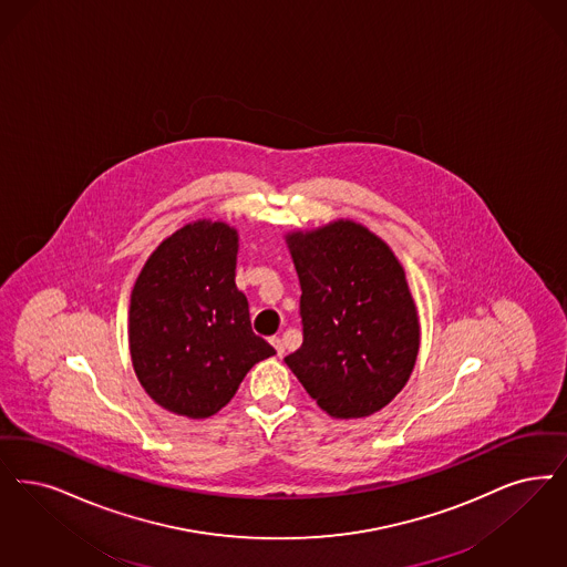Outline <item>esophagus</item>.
Segmentation results:
<instances>
[{"instance_id": "esophagus-1", "label": "esophagus", "mask_w": 567, "mask_h": 567, "mask_svg": "<svg viewBox=\"0 0 567 567\" xmlns=\"http://www.w3.org/2000/svg\"><path fill=\"white\" fill-rule=\"evenodd\" d=\"M270 343H272L274 350H276V354H278V357H282V354H285V343H282L280 338H272Z\"/></svg>"}]
</instances>
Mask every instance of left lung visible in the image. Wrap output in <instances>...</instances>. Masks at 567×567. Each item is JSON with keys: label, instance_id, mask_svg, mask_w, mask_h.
Listing matches in <instances>:
<instances>
[{"label": "left lung", "instance_id": "1", "mask_svg": "<svg viewBox=\"0 0 567 567\" xmlns=\"http://www.w3.org/2000/svg\"><path fill=\"white\" fill-rule=\"evenodd\" d=\"M301 285L303 343L285 359L331 417H367L408 384L420 318L396 255L367 227L333 224L287 234Z\"/></svg>", "mask_w": 567, "mask_h": 567}]
</instances>
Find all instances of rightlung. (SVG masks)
I'll return each instance as SVG.
<instances>
[{
    "mask_svg": "<svg viewBox=\"0 0 567 567\" xmlns=\"http://www.w3.org/2000/svg\"><path fill=\"white\" fill-rule=\"evenodd\" d=\"M238 231L198 219L159 243L136 278L128 343L159 408L203 420L226 408L250 367L276 350L250 329L236 287Z\"/></svg>",
    "mask_w": 567,
    "mask_h": 567,
    "instance_id": "1",
    "label": "right lung"
}]
</instances>
